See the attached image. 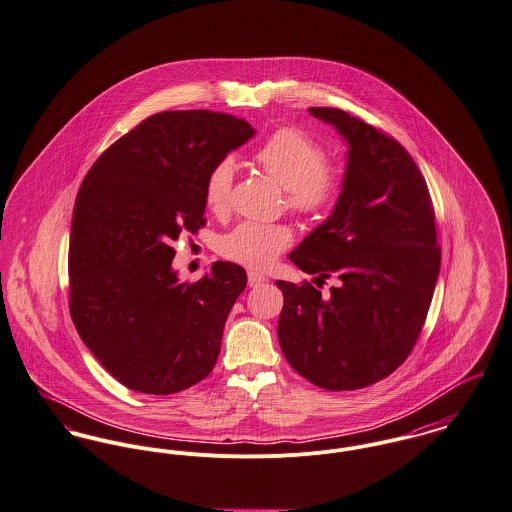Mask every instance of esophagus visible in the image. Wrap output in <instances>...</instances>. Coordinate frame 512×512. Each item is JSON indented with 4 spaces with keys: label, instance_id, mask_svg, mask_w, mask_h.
<instances>
[{
    "label": "esophagus",
    "instance_id": "34e87169",
    "mask_svg": "<svg viewBox=\"0 0 512 512\" xmlns=\"http://www.w3.org/2000/svg\"><path fill=\"white\" fill-rule=\"evenodd\" d=\"M266 281V278L262 276V274H258V272H248V285L250 287H258V285H262Z\"/></svg>",
    "mask_w": 512,
    "mask_h": 512
}]
</instances>
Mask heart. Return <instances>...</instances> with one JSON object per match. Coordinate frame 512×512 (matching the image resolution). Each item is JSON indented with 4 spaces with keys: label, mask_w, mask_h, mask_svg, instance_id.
<instances>
[{
    "label": "heart",
    "mask_w": 512,
    "mask_h": 512,
    "mask_svg": "<svg viewBox=\"0 0 512 512\" xmlns=\"http://www.w3.org/2000/svg\"><path fill=\"white\" fill-rule=\"evenodd\" d=\"M252 162L274 178L285 191V205L305 217L330 213L346 187L348 168L342 160L326 158L325 144L299 127H279L264 140ZM234 170L229 158L219 160L205 178V205L223 215L231 209ZM293 242V231L283 223L244 221L219 242V252L254 270L270 268Z\"/></svg>",
    "instance_id": "b5f03b06"
}]
</instances>
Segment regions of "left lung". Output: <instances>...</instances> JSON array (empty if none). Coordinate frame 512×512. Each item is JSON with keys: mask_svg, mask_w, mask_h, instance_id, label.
<instances>
[{"mask_svg": "<svg viewBox=\"0 0 512 512\" xmlns=\"http://www.w3.org/2000/svg\"><path fill=\"white\" fill-rule=\"evenodd\" d=\"M348 140V180L332 215L289 260L315 281L283 291L278 338L289 366L328 391H354L413 352L440 272L434 207L401 142L348 111L311 107Z\"/></svg>", "mask_w": 512, "mask_h": 512, "instance_id": "1", "label": "left lung"}]
</instances>
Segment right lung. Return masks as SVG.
Segmentation results:
<instances>
[{
    "label": "right lung",
    "instance_id": "right-lung-1",
    "mask_svg": "<svg viewBox=\"0 0 512 512\" xmlns=\"http://www.w3.org/2000/svg\"><path fill=\"white\" fill-rule=\"evenodd\" d=\"M252 135L229 113H154L82 182L68 252L70 315L99 364L133 391L172 395L215 368L246 272L215 262L182 283L170 244L205 225L209 170Z\"/></svg>",
    "mask_w": 512,
    "mask_h": 512
}]
</instances>
